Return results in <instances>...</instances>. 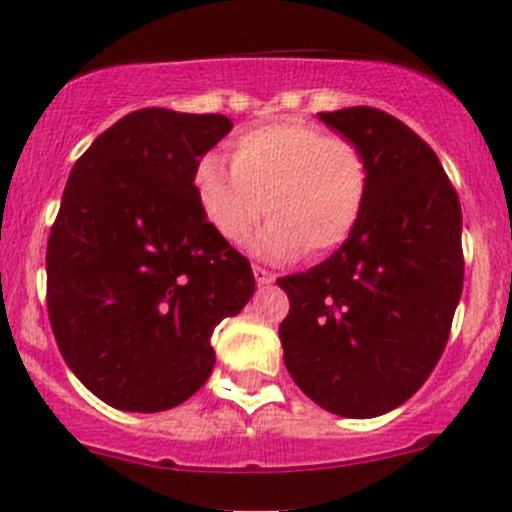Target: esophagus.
Instances as JSON below:
<instances>
[{"label": "esophagus", "mask_w": 512, "mask_h": 512, "mask_svg": "<svg viewBox=\"0 0 512 512\" xmlns=\"http://www.w3.org/2000/svg\"><path fill=\"white\" fill-rule=\"evenodd\" d=\"M254 276H256L258 286H266V283L276 281V273H271L268 268H263V266H254Z\"/></svg>", "instance_id": "esophagus-1"}]
</instances>
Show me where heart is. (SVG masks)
Segmentation results:
<instances>
[{"label": "heart", "mask_w": 512, "mask_h": 512, "mask_svg": "<svg viewBox=\"0 0 512 512\" xmlns=\"http://www.w3.org/2000/svg\"><path fill=\"white\" fill-rule=\"evenodd\" d=\"M231 166L201 156L194 196L206 224L229 244L254 241L258 256L291 261L341 249L361 224L371 194V164L348 136L328 134L303 119H281L239 131L229 141Z\"/></svg>", "instance_id": "obj_1"}]
</instances>
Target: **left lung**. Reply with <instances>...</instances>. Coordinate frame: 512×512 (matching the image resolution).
I'll return each mask as SVG.
<instances>
[{"label":"left lung","instance_id":"left-lung-1","mask_svg":"<svg viewBox=\"0 0 512 512\" xmlns=\"http://www.w3.org/2000/svg\"><path fill=\"white\" fill-rule=\"evenodd\" d=\"M371 164L351 239L318 266L278 278L291 308L278 326L296 386L343 418L406 403L443 356L463 291L460 201L438 156L371 106L321 111Z\"/></svg>","mask_w":512,"mask_h":512}]
</instances>
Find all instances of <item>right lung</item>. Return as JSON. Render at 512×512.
I'll list each match as a JSON object with an SVG mask.
<instances>
[{
  "label": "right lung",
  "instance_id": "1",
  "mask_svg": "<svg viewBox=\"0 0 512 512\" xmlns=\"http://www.w3.org/2000/svg\"><path fill=\"white\" fill-rule=\"evenodd\" d=\"M224 114L139 109L69 174L47 244V311L62 358L111 408L169 411L216 363L211 333L254 296V271L201 214L194 169Z\"/></svg>",
  "mask_w": 512,
  "mask_h": 512
}]
</instances>
